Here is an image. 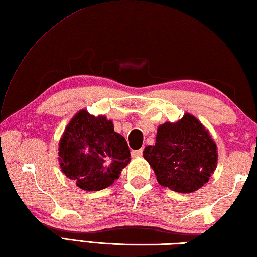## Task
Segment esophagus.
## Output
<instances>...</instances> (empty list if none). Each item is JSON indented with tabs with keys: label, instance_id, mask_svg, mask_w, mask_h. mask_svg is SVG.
<instances>
[{
	"label": "esophagus",
	"instance_id": "34e87169",
	"mask_svg": "<svg viewBox=\"0 0 257 257\" xmlns=\"http://www.w3.org/2000/svg\"><path fill=\"white\" fill-rule=\"evenodd\" d=\"M143 154V149H140V150H132L131 151V156L133 158H138V157H141Z\"/></svg>",
	"mask_w": 257,
	"mask_h": 257
}]
</instances>
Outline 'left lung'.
<instances>
[{
    "label": "left lung",
    "instance_id": "obj_1",
    "mask_svg": "<svg viewBox=\"0 0 257 257\" xmlns=\"http://www.w3.org/2000/svg\"><path fill=\"white\" fill-rule=\"evenodd\" d=\"M143 157L160 185L176 192L190 193L208 182L217 167V145L208 130L191 114L176 123L158 127L156 144Z\"/></svg>",
    "mask_w": 257,
    "mask_h": 257
}]
</instances>
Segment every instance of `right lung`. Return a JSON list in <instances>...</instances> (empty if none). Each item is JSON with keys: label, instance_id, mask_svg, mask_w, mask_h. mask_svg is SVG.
<instances>
[{"label": "right lung", "instance_id": "obj_1", "mask_svg": "<svg viewBox=\"0 0 257 257\" xmlns=\"http://www.w3.org/2000/svg\"><path fill=\"white\" fill-rule=\"evenodd\" d=\"M58 154L61 171L87 191L113 185L131 160L126 140L115 132L112 120L85 109L67 125Z\"/></svg>", "mask_w": 257, "mask_h": 257}]
</instances>
